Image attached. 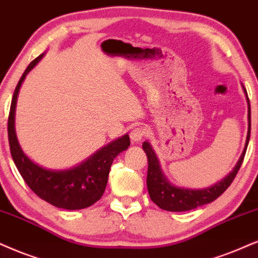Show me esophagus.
<instances>
[{
  "mask_svg": "<svg viewBox=\"0 0 258 258\" xmlns=\"http://www.w3.org/2000/svg\"><path fill=\"white\" fill-rule=\"evenodd\" d=\"M146 135V130L143 127H136L133 128L131 133H130V138H131L132 143H139L140 140L144 138Z\"/></svg>",
  "mask_w": 258,
  "mask_h": 258,
  "instance_id": "obj_1",
  "label": "esophagus"
}]
</instances>
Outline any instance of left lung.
Segmentation results:
<instances>
[{"mask_svg": "<svg viewBox=\"0 0 258 258\" xmlns=\"http://www.w3.org/2000/svg\"><path fill=\"white\" fill-rule=\"evenodd\" d=\"M244 93L247 100V120H249V127H247V136L245 146H244L243 153L240 156L239 161L237 162L236 167L230 172L226 177L223 178L218 183L211 185L204 189H189L176 187L171 184L167 180L165 175L163 174L159 161L153 151L151 145L148 142L143 143V150H144L146 156H148V178H146V184H148L149 195L151 200L155 202L159 208L170 212H184L190 211L194 208L204 206V205L210 204L216 199L220 197L221 194L230 187L232 181L236 177L240 165H242L244 156H245L247 144L250 140V128H251V113H250V102L245 88L243 86Z\"/></svg>", "mask_w": 258, "mask_h": 258, "instance_id": "1", "label": "left lung"}]
</instances>
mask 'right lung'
Segmentation results:
<instances>
[{"label":"right lung","mask_w":258,"mask_h":258,"mask_svg":"<svg viewBox=\"0 0 258 258\" xmlns=\"http://www.w3.org/2000/svg\"><path fill=\"white\" fill-rule=\"evenodd\" d=\"M44 53L35 58L22 74L12 99L8 116V140L16 168L26 183L39 198L64 210H83L99 201L108 181L109 169L114 158L128 149L130 137L125 135L103 146L89 158L71 169L51 170L42 168L25 155L15 133V107L19 90L25 77Z\"/></svg>","instance_id":"1"}]
</instances>
